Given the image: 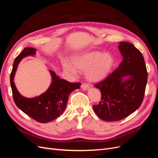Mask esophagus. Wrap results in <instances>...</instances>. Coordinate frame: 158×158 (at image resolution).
Returning a JSON list of instances; mask_svg holds the SVG:
<instances>
[{"instance_id":"esophagus-1","label":"esophagus","mask_w":158,"mask_h":158,"mask_svg":"<svg viewBox=\"0 0 158 158\" xmlns=\"http://www.w3.org/2000/svg\"><path fill=\"white\" fill-rule=\"evenodd\" d=\"M81 88H82L84 90H88L89 89V86L87 84H82V85H81Z\"/></svg>"}]
</instances>
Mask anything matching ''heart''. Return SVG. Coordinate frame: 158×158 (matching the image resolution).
I'll list each match as a JSON object with an SVG mask.
<instances>
[{
  "instance_id": "b5f03b06",
  "label": "heart",
  "mask_w": 158,
  "mask_h": 158,
  "mask_svg": "<svg viewBox=\"0 0 158 158\" xmlns=\"http://www.w3.org/2000/svg\"><path fill=\"white\" fill-rule=\"evenodd\" d=\"M73 63L78 70L86 71V77L89 81L98 82L107 77L113 67L114 60L112 56L108 53L92 51L73 57ZM74 67L68 61L63 63L66 70L77 75L78 72Z\"/></svg>"
}]
</instances>
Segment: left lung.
Returning <instances> with one entry per match:
<instances>
[{
    "mask_svg": "<svg viewBox=\"0 0 158 158\" xmlns=\"http://www.w3.org/2000/svg\"><path fill=\"white\" fill-rule=\"evenodd\" d=\"M123 60L104 80L94 85L102 94L101 102L93 106L95 114L105 121L126 118L140 106L144 99L148 73L144 56L132 44L120 42Z\"/></svg>",
    "mask_w": 158,
    "mask_h": 158,
    "instance_id": "obj_1",
    "label": "left lung"
}]
</instances>
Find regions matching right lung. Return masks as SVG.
<instances>
[{
	"label": "right lung",
	"mask_w": 158,
	"mask_h": 158,
	"mask_svg": "<svg viewBox=\"0 0 158 158\" xmlns=\"http://www.w3.org/2000/svg\"><path fill=\"white\" fill-rule=\"evenodd\" d=\"M36 49L26 47L15 59L10 74V85L13 99L16 106L35 121L47 123L60 117L66 107L69 95L74 89H78L81 84L70 83L60 79L54 71L49 70L52 77L50 86L40 96L32 98L23 97L18 92L14 82V76L19 63L27 56H34Z\"/></svg>",
	"instance_id": "right-lung-1"
}]
</instances>
